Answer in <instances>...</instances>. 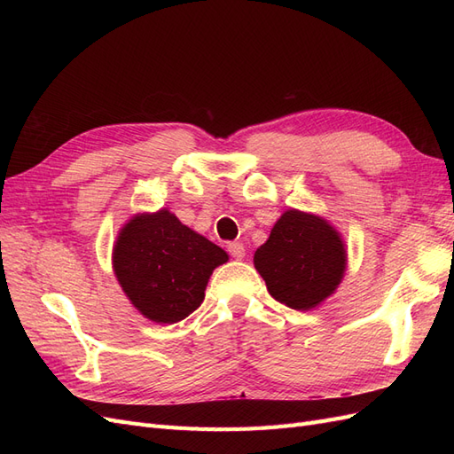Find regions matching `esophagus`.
Wrapping results in <instances>:
<instances>
[{
    "label": "esophagus",
    "instance_id": "34e87169",
    "mask_svg": "<svg viewBox=\"0 0 454 454\" xmlns=\"http://www.w3.org/2000/svg\"><path fill=\"white\" fill-rule=\"evenodd\" d=\"M227 252H229L232 257H235V259H242L244 254H246L244 246H242L240 242H229V244H227Z\"/></svg>",
    "mask_w": 454,
    "mask_h": 454
}]
</instances>
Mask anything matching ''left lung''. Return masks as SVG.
Listing matches in <instances>:
<instances>
[{"mask_svg":"<svg viewBox=\"0 0 454 454\" xmlns=\"http://www.w3.org/2000/svg\"><path fill=\"white\" fill-rule=\"evenodd\" d=\"M254 265L269 294L295 310H310L332 295L347 269V250L324 217L287 210L259 246Z\"/></svg>","mask_w":454,"mask_h":454,"instance_id":"left-lung-1","label":"left lung"}]
</instances>
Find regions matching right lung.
<instances>
[{
    "instance_id": "obj_1",
    "label": "right lung",
    "mask_w": 454,
    "mask_h": 454,
    "mask_svg": "<svg viewBox=\"0 0 454 454\" xmlns=\"http://www.w3.org/2000/svg\"><path fill=\"white\" fill-rule=\"evenodd\" d=\"M227 252L168 210L136 214L119 231L114 272L130 303L157 324H176L197 310Z\"/></svg>"
}]
</instances>
